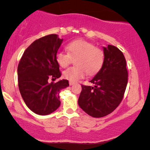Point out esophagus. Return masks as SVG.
<instances>
[{"label": "esophagus", "instance_id": "obj_1", "mask_svg": "<svg viewBox=\"0 0 150 150\" xmlns=\"http://www.w3.org/2000/svg\"><path fill=\"white\" fill-rule=\"evenodd\" d=\"M69 86H72V85L75 84V83H74V82H72V81H69Z\"/></svg>", "mask_w": 150, "mask_h": 150}]
</instances>
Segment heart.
<instances>
[{
	"instance_id": "heart-1",
	"label": "heart",
	"mask_w": 150,
	"mask_h": 150,
	"mask_svg": "<svg viewBox=\"0 0 150 150\" xmlns=\"http://www.w3.org/2000/svg\"><path fill=\"white\" fill-rule=\"evenodd\" d=\"M67 54L59 51L56 54V62L61 67H66L74 61L76 67H69L63 72L64 79L76 82L83 78L86 73L92 75L99 72L103 65L104 51L93 43L83 40H76L66 46Z\"/></svg>"
}]
</instances>
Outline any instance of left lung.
<instances>
[{"label":"left lung","mask_w":150,"mask_h":150,"mask_svg":"<svg viewBox=\"0 0 150 150\" xmlns=\"http://www.w3.org/2000/svg\"><path fill=\"white\" fill-rule=\"evenodd\" d=\"M104 60L100 70L89 82L82 85L78 105L93 117H102L114 111L121 102L128 83L126 61L117 47H103Z\"/></svg>","instance_id":"8db88e82"}]
</instances>
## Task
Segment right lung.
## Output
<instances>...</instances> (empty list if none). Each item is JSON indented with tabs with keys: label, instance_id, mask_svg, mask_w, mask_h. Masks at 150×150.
<instances>
[{
	"label": "right lung",
	"instance_id": "1",
	"mask_svg": "<svg viewBox=\"0 0 150 150\" xmlns=\"http://www.w3.org/2000/svg\"><path fill=\"white\" fill-rule=\"evenodd\" d=\"M63 39L56 34L35 40L24 52L17 68L18 85L21 96L30 110L46 115L60 106L59 92L69 86L67 80L50 83V78L61 77L56 54Z\"/></svg>",
	"mask_w": 150,
	"mask_h": 150
}]
</instances>
